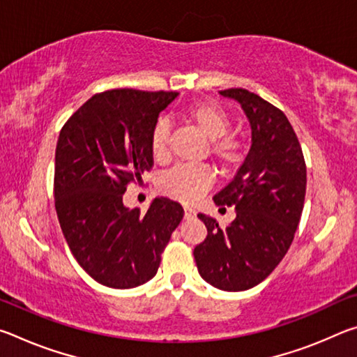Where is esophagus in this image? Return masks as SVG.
<instances>
[{
    "mask_svg": "<svg viewBox=\"0 0 357 357\" xmlns=\"http://www.w3.org/2000/svg\"><path fill=\"white\" fill-rule=\"evenodd\" d=\"M184 217H185V219H192V217H195V209H192L189 206H184Z\"/></svg>",
    "mask_w": 357,
    "mask_h": 357,
    "instance_id": "obj_1",
    "label": "esophagus"
}]
</instances>
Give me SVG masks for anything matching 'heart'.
Listing matches in <instances>:
<instances>
[{
	"instance_id": "obj_1",
	"label": "heart",
	"mask_w": 357,
	"mask_h": 357,
	"mask_svg": "<svg viewBox=\"0 0 357 357\" xmlns=\"http://www.w3.org/2000/svg\"><path fill=\"white\" fill-rule=\"evenodd\" d=\"M185 116L195 123L204 135L211 138L209 149L223 173H233L244 164L249 146L238 135L228 134L233 121L220 105L214 102H198L185 110ZM170 124L160 118L151 129L149 151L155 160H164L168 154ZM214 173L208 165H176L160 178V189L178 200L193 202L213 184Z\"/></svg>"
}]
</instances>
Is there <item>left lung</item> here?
<instances>
[{"mask_svg": "<svg viewBox=\"0 0 357 357\" xmlns=\"http://www.w3.org/2000/svg\"><path fill=\"white\" fill-rule=\"evenodd\" d=\"M238 100L252 126V148L231 183L214 197L234 206L236 219L220 228L198 214L208 236L193 249L198 273L223 291H244L277 268L294 239L304 208L307 170L301 143L280 108L243 88L220 91Z\"/></svg>", "mask_w": 357, "mask_h": 357, "instance_id": "obj_1", "label": "left lung"}]
</instances>
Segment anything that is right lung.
Instances as JSON below:
<instances>
[{"instance_id": "add662e5", "label": "right lung", "mask_w": 357, "mask_h": 357, "mask_svg": "<svg viewBox=\"0 0 357 357\" xmlns=\"http://www.w3.org/2000/svg\"><path fill=\"white\" fill-rule=\"evenodd\" d=\"M174 91L108 89L66 121L55 153V208L72 255L96 282L134 288L153 279L184 217L178 202L157 197L146 213L124 206L154 159L151 129Z\"/></svg>"}]
</instances>
